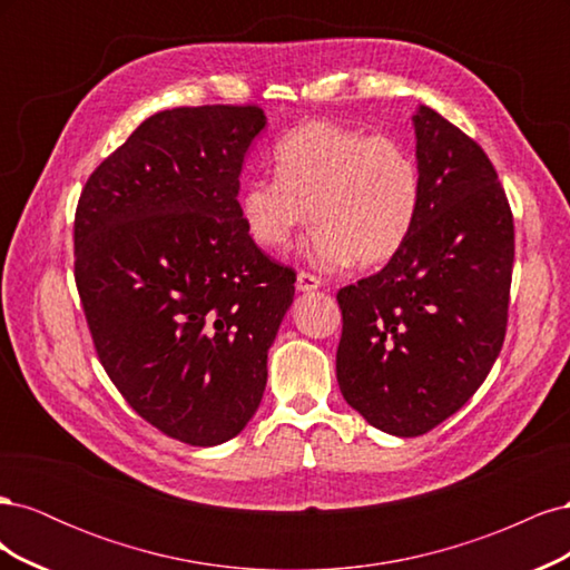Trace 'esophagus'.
<instances>
[{
  "mask_svg": "<svg viewBox=\"0 0 570 570\" xmlns=\"http://www.w3.org/2000/svg\"><path fill=\"white\" fill-rule=\"evenodd\" d=\"M323 283H321V278H316L314 273H306V271H299L297 273V289L299 292H314V289H318Z\"/></svg>",
  "mask_w": 570,
  "mask_h": 570,
  "instance_id": "34e87169",
  "label": "esophagus"
}]
</instances>
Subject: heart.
Returning <instances> with one entry per match:
<instances>
[{
    "mask_svg": "<svg viewBox=\"0 0 570 570\" xmlns=\"http://www.w3.org/2000/svg\"><path fill=\"white\" fill-rule=\"evenodd\" d=\"M275 176L252 178L237 199L239 218L266 252H287L316 223L306 258L337 271L387 264L419 226L423 176L419 161L385 135L335 120H306L273 147Z\"/></svg>",
    "mask_w": 570,
    "mask_h": 570,
    "instance_id": "heart-1",
    "label": "heart"
}]
</instances>
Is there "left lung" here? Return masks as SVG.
Returning <instances> with one entry per match:
<instances>
[{"mask_svg":"<svg viewBox=\"0 0 570 570\" xmlns=\"http://www.w3.org/2000/svg\"><path fill=\"white\" fill-rule=\"evenodd\" d=\"M423 209L383 271L337 292L342 396L373 428L416 438L485 381L507 335L513 216L482 147L413 114Z\"/></svg>","mask_w":570,"mask_h":570,"instance_id":"left-lung-1","label":"left lung"}]
</instances>
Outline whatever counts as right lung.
Here are the masks:
<instances>
[{
  "label": "right lung",
  "instance_id": "obj_1",
  "mask_svg": "<svg viewBox=\"0 0 570 570\" xmlns=\"http://www.w3.org/2000/svg\"><path fill=\"white\" fill-rule=\"evenodd\" d=\"M258 107L149 116L85 183L76 285L111 383L164 435L228 442L256 413L295 297L237 209Z\"/></svg>",
  "mask_w": 570,
  "mask_h": 570
}]
</instances>
